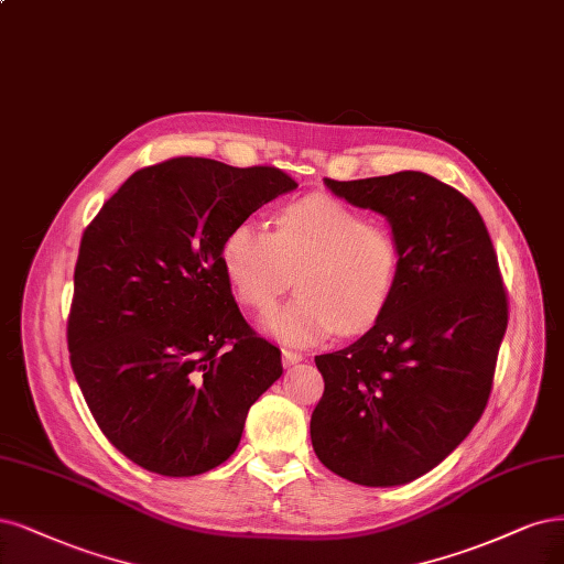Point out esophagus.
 <instances>
[{"instance_id":"1","label":"esophagus","mask_w":564,"mask_h":564,"mask_svg":"<svg viewBox=\"0 0 564 564\" xmlns=\"http://www.w3.org/2000/svg\"><path fill=\"white\" fill-rule=\"evenodd\" d=\"M301 361H303V355H301V352H294V349H282V364H284L286 368L296 366V364H301Z\"/></svg>"}]
</instances>
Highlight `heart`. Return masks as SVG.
<instances>
[{
  "mask_svg": "<svg viewBox=\"0 0 564 564\" xmlns=\"http://www.w3.org/2000/svg\"><path fill=\"white\" fill-rule=\"evenodd\" d=\"M221 265L238 299L265 313L299 270V296L270 310L265 332L291 347H310L371 326L394 296L401 245L384 224L332 198L307 196L282 207L273 232L242 221L221 242Z\"/></svg>",
  "mask_w": 564,
  "mask_h": 564,
  "instance_id": "obj_1",
  "label": "heart"
}]
</instances>
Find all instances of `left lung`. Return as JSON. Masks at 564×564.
Returning a JSON list of instances; mask_svg holds the SVG:
<instances>
[{"mask_svg": "<svg viewBox=\"0 0 564 564\" xmlns=\"http://www.w3.org/2000/svg\"><path fill=\"white\" fill-rule=\"evenodd\" d=\"M324 184L390 221L401 275L359 340L315 357L324 394L310 438L340 478L392 488L432 471L480 420L509 324L507 291L482 217L453 186L415 170Z\"/></svg>", "mask_w": 564, "mask_h": 564, "instance_id": "1", "label": "left lung"}]
</instances>
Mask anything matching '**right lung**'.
Returning <instances> with one entry per match:
<instances>
[{"instance_id": "obj_1", "label": "right lung", "mask_w": 564, "mask_h": 564, "mask_svg": "<svg viewBox=\"0 0 564 564\" xmlns=\"http://www.w3.org/2000/svg\"><path fill=\"white\" fill-rule=\"evenodd\" d=\"M299 184L278 167L172 159L138 170L86 228L74 268L69 361L102 434L142 469L219 467L282 376L221 265L226 232Z\"/></svg>"}]
</instances>
